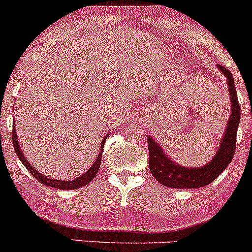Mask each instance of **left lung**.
Returning <instances> with one entry per match:
<instances>
[{
  "label": "left lung",
  "instance_id": "left-lung-1",
  "mask_svg": "<svg viewBox=\"0 0 252 252\" xmlns=\"http://www.w3.org/2000/svg\"><path fill=\"white\" fill-rule=\"evenodd\" d=\"M218 70L226 78L231 102L230 117L227 120L226 128L221 144L212 160L202 166L188 168L175 162L166 155L164 149L157 140L148 137L149 146V168L154 178L162 186L175 189H193L208 186L228 166L233 158L236 148V137L240 124V104L235 88V81L228 69L217 65Z\"/></svg>",
  "mask_w": 252,
  "mask_h": 252
}]
</instances>
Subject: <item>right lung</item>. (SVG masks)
Segmentation results:
<instances>
[{"label": "right lung", "mask_w": 252, "mask_h": 252, "mask_svg": "<svg viewBox=\"0 0 252 252\" xmlns=\"http://www.w3.org/2000/svg\"><path fill=\"white\" fill-rule=\"evenodd\" d=\"M110 133H107L106 136L102 139L101 142V149H99V153H98V157L97 159L94 160V162L92 164L86 173L81 175V177L75 178V179L72 180H62V179H57V178H50V177H46L44 175L43 173H40L37 171L34 166L31 165L30 162L28 161V159L25 158L24 153H22L21 148H20V142H19V137H17V132H16V125L13 124V128H12V142H13V149L16 151L17 157L19 159L21 160V162L25 165V168L28 169L29 171L31 173V175L37 179L41 184H45L48 187H53V188H57V189H63V190H72V189H78V188H82V187L87 186V184L90 183L91 180L97 175L98 173V169L101 166V160H102V153H103V145H104V141L108 137Z\"/></svg>", "instance_id": "obj_1"}]
</instances>
